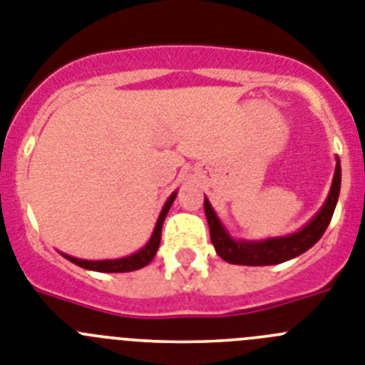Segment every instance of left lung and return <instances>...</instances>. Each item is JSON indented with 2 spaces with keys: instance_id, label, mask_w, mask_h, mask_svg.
<instances>
[{
  "instance_id": "obj_1",
  "label": "left lung",
  "mask_w": 365,
  "mask_h": 365,
  "mask_svg": "<svg viewBox=\"0 0 365 365\" xmlns=\"http://www.w3.org/2000/svg\"><path fill=\"white\" fill-rule=\"evenodd\" d=\"M339 185H341V168H339L338 160L331 194L317 216L295 235L284 236V238H272L266 242H235L221 227L212 207L205 199V214H207L210 240L216 247V253L229 264H240V266H272V264L286 262L289 258L303 255L322 238L331 223L336 203H338Z\"/></svg>"
}]
</instances>
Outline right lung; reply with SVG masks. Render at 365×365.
Returning a JSON list of instances; mask_svg holds the SVG:
<instances>
[{
  "label": "right lung",
  "mask_w": 365,
  "mask_h": 365,
  "mask_svg": "<svg viewBox=\"0 0 365 365\" xmlns=\"http://www.w3.org/2000/svg\"><path fill=\"white\" fill-rule=\"evenodd\" d=\"M175 195L173 194L166 201L164 208H162L160 216H158L157 227H155V232H153L151 240L148 242L144 249H140L138 253L130 255V257L125 258H118V260H81V258L73 257H64L70 260V262L77 264V266L85 267V269H92V272H101V273H125V272H135V269H140V267L148 266L153 260V257L157 255V249L160 245V235H162V223L166 220V214L170 210L171 203L175 201Z\"/></svg>",
  "instance_id": "right-lung-1"
}]
</instances>
